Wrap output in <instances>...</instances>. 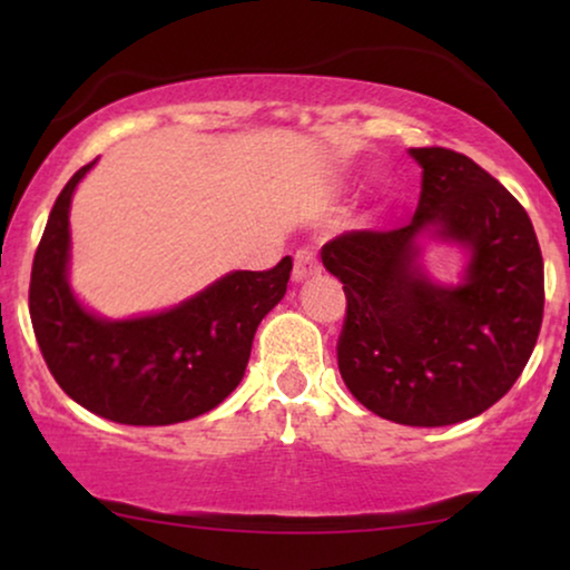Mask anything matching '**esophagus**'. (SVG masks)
Wrapping results in <instances>:
<instances>
[{"mask_svg":"<svg viewBox=\"0 0 570 570\" xmlns=\"http://www.w3.org/2000/svg\"><path fill=\"white\" fill-rule=\"evenodd\" d=\"M318 269L322 267H318V256L314 248H298V252H295V264H293L295 283H306V279L314 277Z\"/></svg>","mask_w":570,"mask_h":570,"instance_id":"obj_1","label":"esophagus"}]
</instances>
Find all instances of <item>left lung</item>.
Masks as SVG:
<instances>
[{"label":"left lung","mask_w":570,"mask_h":570,"mask_svg":"<svg viewBox=\"0 0 570 570\" xmlns=\"http://www.w3.org/2000/svg\"><path fill=\"white\" fill-rule=\"evenodd\" d=\"M423 168L415 215L392 230H345L322 248L347 298L337 342L350 394L379 417L439 428L501 400L537 345L544 267L532 220L472 158L412 147ZM471 248L465 279L435 286L416 264V236Z\"/></svg>","instance_id":"8db88e82"}]
</instances>
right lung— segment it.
<instances>
[{
  "label": "right lung",
  "mask_w": 570,
  "mask_h": 570,
  "mask_svg": "<svg viewBox=\"0 0 570 570\" xmlns=\"http://www.w3.org/2000/svg\"><path fill=\"white\" fill-rule=\"evenodd\" d=\"M92 163L53 202L33 256L28 306L43 361L67 396L114 423L174 425L205 415L244 379L256 326L283 301L293 259L230 272L153 316H92L67 283L69 202Z\"/></svg>",
  "instance_id": "1"
}]
</instances>
